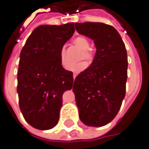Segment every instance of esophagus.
I'll return each mask as SVG.
<instances>
[{"mask_svg":"<svg viewBox=\"0 0 149 149\" xmlns=\"http://www.w3.org/2000/svg\"><path fill=\"white\" fill-rule=\"evenodd\" d=\"M76 76H77V74H76V73H74V74H73V77H74V79H75V77H76Z\"/></svg>","mask_w":149,"mask_h":149,"instance_id":"34e87169","label":"esophagus"}]
</instances>
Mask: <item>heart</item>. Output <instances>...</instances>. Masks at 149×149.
Instances as JSON below:
<instances>
[{
	"instance_id": "heart-1",
	"label": "heart",
	"mask_w": 149,
	"mask_h": 149,
	"mask_svg": "<svg viewBox=\"0 0 149 149\" xmlns=\"http://www.w3.org/2000/svg\"><path fill=\"white\" fill-rule=\"evenodd\" d=\"M74 43L75 44V46H77L79 49L83 50V56L82 58H85L87 60H91L93 58V55L92 53L89 50L90 48V42L89 40L85 38V37H78L74 40ZM59 61H60V64L61 66L65 68L67 65V62L65 59V56H64V49H62L59 52ZM88 63L83 61V62H79L78 63H74V64H71L70 65L67 70L72 72H80V71L84 70L85 69L87 68Z\"/></svg>"
}]
</instances>
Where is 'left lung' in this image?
Segmentation results:
<instances>
[{
  "label": "left lung",
  "mask_w": 149,
  "mask_h": 149,
  "mask_svg": "<svg viewBox=\"0 0 149 149\" xmlns=\"http://www.w3.org/2000/svg\"><path fill=\"white\" fill-rule=\"evenodd\" d=\"M79 33L92 39L96 52L91 64L76 76L73 92L82 123L102 127L118 113L126 93L127 54L119 33L102 22L74 23Z\"/></svg>",
  "instance_id": "8db88e82"
}]
</instances>
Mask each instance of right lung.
<instances>
[{
	"instance_id": "obj_1",
	"label": "right lung",
	"mask_w": 149,
	"mask_h": 149,
	"mask_svg": "<svg viewBox=\"0 0 149 149\" xmlns=\"http://www.w3.org/2000/svg\"><path fill=\"white\" fill-rule=\"evenodd\" d=\"M74 22L35 28L20 54L17 71L19 107L33 127L49 130L58 122L64 91L72 89L71 71L60 64L59 52L74 33Z\"/></svg>"
}]
</instances>
